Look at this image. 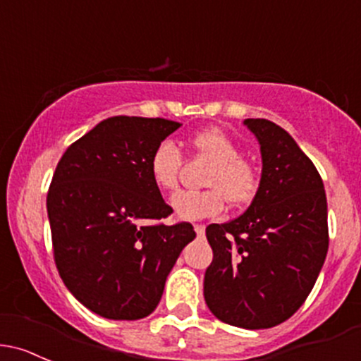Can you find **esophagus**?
Segmentation results:
<instances>
[{"label":"esophagus","instance_id":"esophagus-1","mask_svg":"<svg viewBox=\"0 0 361 361\" xmlns=\"http://www.w3.org/2000/svg\"><path fill=\"white\" fill-rule=\"evenodd\" d=\"M193 228H195V233L199 235V237H204V233H206V226L204 225H195Z\"/></svg>","mask_w":361,"mask_h":361}]
</instances>
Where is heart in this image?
<instances>
[{
  "mask_svg": "<svg viewBox=\"0 0 361 361\" xmlns=\"http://www.w3.org/2000/svg\"><path fill=\"white\" fill-rule=\"evenodd\" d=\"M195 154L212 161L206 178L207 190L178 192L171 197V209L178 219L197 221L223 212L226 199L233 207H244L259 190V174L247 159L240 157L237 143L218 128L202 130L192 136ZM181 152L176 143L162 140L150 155L149 171L155 187L171 192L178 187Z\"/></svg>",
  "mask_w": 361,
  "mask_h": 361,
  "instance_id": "obj_1",
  "label": "heart"
}]
</instances>
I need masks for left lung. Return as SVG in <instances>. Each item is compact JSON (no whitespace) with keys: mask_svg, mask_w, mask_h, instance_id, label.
I'll return each mask as SVG.
<instances>
[{"mask_svg":"<svg viewBox=\"0 0 361 361\" xmlns=\"http://www.w3.org/2000/svg\"><path fill=\"white\" fill-rule=\"evenodd\" d=\"M261 150L259 190L247 211L212 223L204 298L218 320L270 329L290 318L313 289L329 249L327 197L308 155L283 128L245 119Z\"/></svg>","mask_w":361,"mask_h":361,"instance_id":"8db88e82","label":"left lung"}]
</instances>
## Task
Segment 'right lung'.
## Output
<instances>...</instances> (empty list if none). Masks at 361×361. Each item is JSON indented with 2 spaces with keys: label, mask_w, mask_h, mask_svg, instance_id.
Instances as JSON below:
<instances>
[{
  "label": "right lung",
  "mask_w": 361,
  "mask_h": 361,
  "mask_svg": "<svg viewBox=\"0 0 361 361\" xmlns=\"http://www.w3.org/2000/svg\"><path fill=\"white\" fill-rule=\"evenodd\" d=\"M180 126L161 117H109L56 166L47 197L56 268L71 294L100 317H149L195 238L190 223H155L173 209L152 181L150 155Z\"/></svg>",
  "instance_id": "right-lung-1"
}]
</instances>
